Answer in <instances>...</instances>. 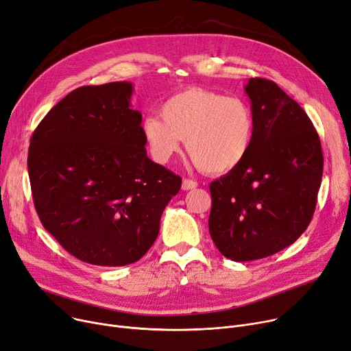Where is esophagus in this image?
Here are the masks:
<instances>
[{"label":"esophagus","instance_id":"obj_1","mask_svg":"<svg viewBox=\"0 0 351 351\" xmlns=\"http://www.w3.org/2000/svg\"><path fill=\"white\" fill-rule=\"evenodd\" d=\"M195 188H197V182L196 180L183 179V182H182V189L183 191H191V189H195Z\"/></svg>","mask_w":351,"mask_h":351}]
</instances>
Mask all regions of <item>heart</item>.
I'll use <instances>...</instances> for the list:
<instances>
[{"mask_svg":"<svg viewBox=\"0 0 351 351\" xmlns=\"http://www.w3.org/2000/svg\"><path fill=\"white\" fill-rule=\"evenodd\" d=\"M253 114L241 98L225 97L200 86L183 89L146 117L142 132L158 162L179 152L182 139L197 168L210 175L233 171L249 154L253 139Z\"/></svg>","mask_w":351,"mask_h":351,"instance_id":"1","label":"heart"}]
</instances>
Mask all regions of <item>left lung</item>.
I'll return each mask as SVG.
<instances>
[{
    "mask_svg": "<svg viewBox=\"0 0 351 351\" xmlns=\"http://www.w3.org/2000/svg\"><path fill=\"white\" fill-rule=\"evenodd\" d=\"M253 139L243 162L210 183L209 233L225 257L249 262L293 245L311 222L323 176L317 131L273 81L250 78Z\"/></svg>",
    "mask_w": 351,
    "mask_h": 351,
    "instance_id": "8db88e82",
    "label": "left lung"
}]
</instances>
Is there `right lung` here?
Wrapping results in <instances>:
<instances>
[{
	"mask_svg": "<svg viewBox=\"0 0 351 351\" xmlns=\"http://www.w3.org/2000/svg\"><path fill=\"white\" fill-rule=\"evenodd\" d=\"M131 82L73 89L36 126L28 149L43 226L77 259L138 262L159 233L182 179L146 155Z\"/></svg>",
	"mask_w": 351,
	"mask_h": 351,
	"instance_id": "1",
	"label": "right lung"
}]
</instances>
